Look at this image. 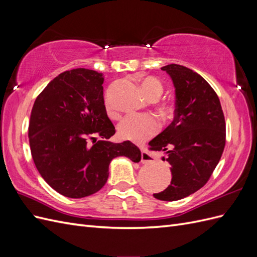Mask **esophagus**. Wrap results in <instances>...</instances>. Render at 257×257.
<instances>
[{"instance_id": "esophagus-1", "label": "esophagus", "mask_w": 257, "mask_h": 257, "mask_svg": "<svg viewBox=\"0 0 257 257\" xmlns=\"http://www.w3.org/2000/svg\"><path fill=\"white\" fill-rule=\"evenodd\" d=\"M153 162H154L153 155L146 150H143L142 151V163L147 164V163H153Z\"/></svg>"}]
</instances>
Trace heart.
Listing matches in <instances>:
<instances>
[{
    "label": "heart",
    "mask_w": 257,
    "mask_h": 257,
    "mask_svg": "<svg viewBox=\"0 0 257 257\" xmlns=\"http://www.w3.org/2000/svg\"><path fill=\"white\" fill-rule=\"evenodd\" d=\"M141 88L144 94L149 99H157L163 93L162 83L152 77L145 78ZM106 108L108 113L113 114L112 107L109 99H106ZM159 130V123L157 119L151 114L137 113L128 114L123 118L118 125V134L121 138L134 143H142L152 137Z\"/></svg>",
    "instance_id": "obj_1"
}]
</instances>
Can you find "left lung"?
Masks as SVG:
<instances>
[{
  "mask_svg": "<svg viewBox=\"0 0 257 257\" xmlns=\"http://www.w3.org/2000/svg\"><path fill=\"white\" fill-rule=\"evenodd\" d=\"M161 69L175 85V118L149 146L150 150L167 153L173 178L167 189L153 196L174 201L195 193L208 182L224 151L226 125L220 99L203 77L178 64Z\"/></svg>",
  "mask_w": 257,
  "mask_h": 257,
  "instance_id": "8db88e82",
  "label": "left lung"
}]
</instances>
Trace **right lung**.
<instances>
[{
	"label": "right lung",
	"mask_w": 257,
	"mask_h": 257,
	"mask_svg": "<svg viewBox=\"0 0 257 257\" xmlns=\"http://www.w3.org/2000/svg\"><path fill=\"white\" fill-rule=\"evenodd\" d=\"M103 82V74L91 69L66 71L47 84L31 111L29 142L34 164L53 190L69 198L102 189L112 159L124 155L135 163L142 159L131 142H108L115 130L104 105ZM96 136L101 137L97 142Z\"/></svg>",
	"instance_id": "obj_1"
}]
</instances>
